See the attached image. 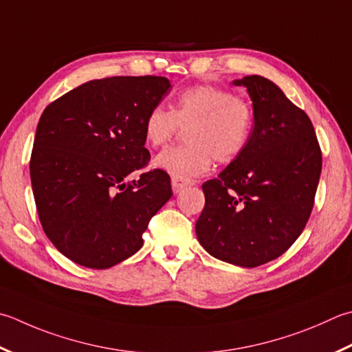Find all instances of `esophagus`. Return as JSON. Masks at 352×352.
I'll return each mask as SVG.
<instances>
[{
	"mask_svg": "<svg viewBox=\"0 0 352 352\" xmlns=\"http://www.w3.org/2000/svg\"><path fill=\"white\" fill-rule=\"evenodd\" d=\"M195 184L194 180H190V178H180V177H172V190L178 194V192H182L183 189L188 188V186Z\"/></svg>",
	"mask_w": 352,
	"mask_h": 352,
	"instance_id": "1",
	"label": "esophagus"
}]
</instances>
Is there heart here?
<instances>
[{"label":"heart","instance_id":"heart-1","mask_svg":"<svg viewBox=\"0 0 352 352\" xmlns=\"http://www.w3.org/2000/svg\"><path fill=\"white\" fill-rule=\"evenodd\" d=\"M180 128L186 146L162 151L154 166L172 177L190 178L209 172L218 163L235 162L249 146L254 128V108L230 89L195 85L178 94L174 109L151 108L143 120V137L149 146L169 143Z\"/></svg>","mask_w":352,"mask_h":352}]
</instances>
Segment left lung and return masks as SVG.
Listing matches in <instances>:
<instances>
[{"instance_id": "8db88e82", "label": "left lung", "mask_w": 352, "mask_h": 352, "mask_svg": "<svg viewBox=\"0 0 352 352\" xmlns=\"http://www.w3.org/2000/svg\"><path fill=\"white\" fill-rule=\"evenodd\" d=\"M233 84L253 100V134L244 153L203 184L195 232L213 258L252 268L279 258L305 229L322 151L309 117L276 84L256 74Z\"/></svg>"}]
</instances>
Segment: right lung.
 <instances>
[{"label":"right lung","instance_id":"add662e5","mask_svg":"<svg viewBox=\"0 0 352 352\" xmlns=\"http://www.w3.org/2000/svg\"><path fill=\"white\" fill-rule=\"evenodd\" d=\"M170 89L162 76H114L85 82L41 116L30 178L47 238L73 263L103 270L133 256L158 209L172 197L151 160L143 120Z\"/></svg>","mask_w":352,"mask_h":352}]
</instances>
